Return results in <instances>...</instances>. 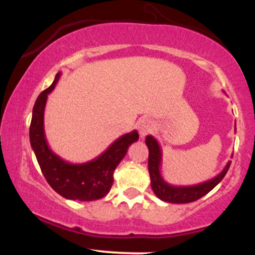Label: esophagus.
<instances>
[{
    "label": "esophagus",
    "instance_id": "1",
    "mask_svg": "<svg viewBox=\"0 0 255 255\" xmlns=\"http://www.w3.org/2000/svg\"><path fill=\"white\" fill-rule=\"evenodd\" d=\"M154 128V124L151 121V120L145 119L140 122L139 126H137V129H139V134L141 137H145L147 134H150Z\"/></svg>",
    "mask_w": 255,
    "mask_h": 255
}]
</instances>
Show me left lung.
I'll use <instances>...</instances> for the list:
<instances>
[{
    "label": "left lung",
    "mask_w": 255,
    "mask_h": 255,
    "mask_svg": "<svg viewBox=\"0 0 255 255\" xmlns=\"http://www.w3.org/2000/svg\"><path fill=\"white\" fill-rule=\"evenodd\" d=\"M236 130V127H235ZM148 147V172L151 177L152 191L160 200L172 204H187L198 200L204 195H206L210 191H212L217 184L223 180L231 162L227 163L225 168L217 176L211 180L205 181L194 186H172L168 183L160 174V165H162V148L156 140V137L147 135L145 140Z\"/></svg>",
    "instance_id": "left-lung-1"
}]
</instances>
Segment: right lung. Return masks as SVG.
<instances>
[{"mask_svg":"<svg viewBox=\"0 0 255 255\" xmlns=\"http://www.w3.org/2000/svg\"><path fill=\"white\" fill-rule=\"evenodd\" d=\"M61 73H57L50 87L38 96L30 126V142L44 177L51 188L69 200L92 201L105 197L114 182V170L127 153L128 147L137 141L136 130L116 139L95 159L73 164L57 156L49 147L44 131V110L48 95L56 86Z\"/></svg>","mask_w":255,"mask_h":255,"instance_id":"1","label":"right lung"}]
</instances>
